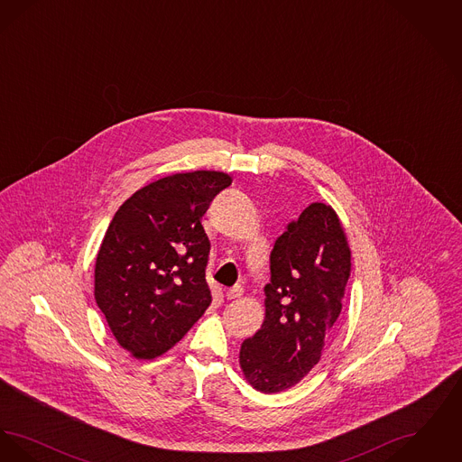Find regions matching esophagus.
Masks as SVG:
<instances>
[{
  "mask_svg": "<svg viewBox=\"0 0 462 462\" xmlns=\"http://www.w3.org/2000/svg\"><path fill=\"white\" fill-rule=\"evenodd\" d=\"M242 292H244V289L241 286L232 287L226 291V300H237V298H241Z\"/></svg>",
  "mask_w": 462,
  "mask_h": 462,
  "instance_id": "esophagus-1",
  "label": "esophagus"
}]
</instances>
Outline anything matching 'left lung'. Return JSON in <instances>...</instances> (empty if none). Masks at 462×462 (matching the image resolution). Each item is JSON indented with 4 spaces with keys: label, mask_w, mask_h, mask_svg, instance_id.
I'll list each match as a JSON object with an SVG mask.
<instances>
[{
    "label": "left lung",
    "mask_w": 462,
    "mask_h": 462,
    "mask_svg": "<svg viewBox=\"0 0 462 462\" xmlns=\"http://www.w3.org/2000/svg\"><path fill=\"white\" fill-rule=\"evenodd\" d=\"M270 272L262 329L239 353L245 381L268 395L292 388L320 362L343 308L352 251L329 204L313 202L287 225Z\"/></svg>",
    "instance_id": "1"
}]
</instances>
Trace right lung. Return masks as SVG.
<instances>
[{"label": "right lung", "mask_w": 462, "mask_h": 462, "mask_svg": "<svg viewBox=\"0 0 462 462\" xmlns=\"http://www.w3.org/2000/svg\"><path fill=\"white\" fill-rule=\"evenodd\" d=\"M232 183L199 170L155 180L116 211L95 263V300L116 341L138 360L168 352L211 303L202 217Z\"/></svg>", "instance_id": "right-lung-1"}]
</instances>
